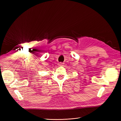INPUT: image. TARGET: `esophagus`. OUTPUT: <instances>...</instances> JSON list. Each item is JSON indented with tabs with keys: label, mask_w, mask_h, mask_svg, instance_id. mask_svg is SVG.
I'll list each match as a JSON object with an SVG mask.
<instances>
[{
	"label": "esophagus",
	"mask_w": 121,
	"mask_h": 121,
	"mask_svg": "<svg viewBox=\"0 0 121 121\" xmlns=\"http://www.w3.org/2000/svg\"><path fill=\"white\" fill-rule=\"evenodd\" d=\"M59 66H62V65H63V63H61V62H60L59 63Z\"/></svg>",
	"instance_id": "esophagus-1"
}]
</instances>
